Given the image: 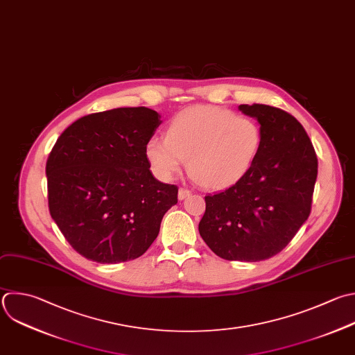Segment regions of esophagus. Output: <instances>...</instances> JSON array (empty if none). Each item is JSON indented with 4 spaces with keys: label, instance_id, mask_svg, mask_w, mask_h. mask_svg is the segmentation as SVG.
Returning a JSON list of instances; mask_svg holds the SVG:
<instances>
[{
    "label": "esophagus",
    "instance_id": "esophagus-1",
    "mask_svg": "<svg viewBox=\"0 0 355 355\" xmlns=\"http://www.w3.org/2000/svg\"><path fill=\"white\" fill-rule=\"evenodd\" d=\"M191 194V191L189 189H184V187H180L179 189V200H184L186 197H189Z\"/></svg>",
    "mask_w": 355,
    "mask_h": 355
}]
</instances>
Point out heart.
<instances>
[{
    "label": "heart",
    "mask_w": 355,
    "mask_h": 355,
    "mask_svg": "<svg viewBox=\"0 0 355 355\" xmlns=\"http://www.w3.org/2000/svg\"><path fill=\"white\" fill-rule=\"evenodd\" d=\"M262 139L259 123L250 116L219 107H196L176 114L165 137L147 141L146 158L161 180L178 175L187 159L189 173L198 184L220 190L251 171Z\"/></svg>",
    "instance_id": "obj_1"
}]
</instances>
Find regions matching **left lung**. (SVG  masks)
I'll use <instances>...</instances> for the list:
<instances>
[{"label":"left lung","instance_id":"obj_1","mask_svg":"<svg viewBox=\"0 0 355 355\" xmlns=\"http://www.w3.org/2000/svg\"><path fill=\"white\" fill-rule=\"evenodd\" d=\"M239 110L258 121L261 151L240 182L205 196L198 230L218 257L255 262L280 252L308 219L318 158L302 125L288 112L263 104Z\"/></svg>","mask_w":355,"mask_h":355}]
</instances>
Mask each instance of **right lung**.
<instances>
[{"mask_svg":"<svg viewBox=\"0 0 355 355\" xmlns=\"http://www.w3.org/2000/svg\"><path fill=\"white\" fill-rule=\"evenodd\" d=\"M159 118L146 107L90 114L53 147L46 165L50 214L85 258L100 263L139 258L178 202V186L157 180L146 158Z\"/></svg>","mask_w":355,"mask_h":355,"instance_id":"add662e5","label":"right lung"}]
</instances>
